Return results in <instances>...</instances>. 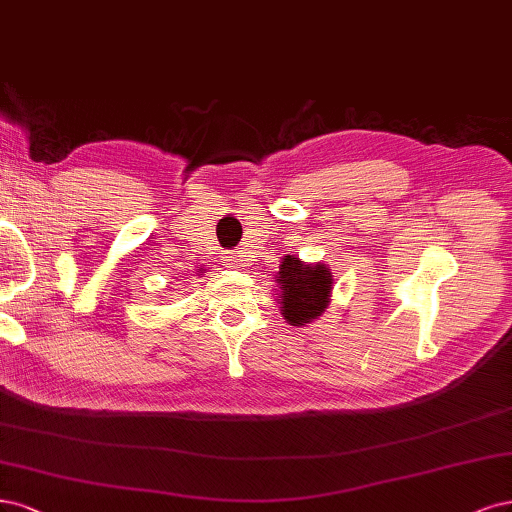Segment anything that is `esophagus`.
Segmentation results:
<instances>
[{"label":"esophagus","instance_id":"34e87169","mask_svg":"<svg viewBox=\"0 0 512 512\" xmlns=\"http://www.w3.org/2000/svg\"><path fill=\"white\" fill-rule=\"evenodd\" d=\"M225 263H227V268H240L242 266V259H240L238 253H234V255H227L225 257Z\"/></svg>","mask_w":512,"mask_h":512}]
</instances>
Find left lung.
I'll return each mask as SVG.
<instances>
[{
    "label": "left lung",
    "instance_id": "1",
    "mask_svg": "<svg viewBox=\"0 0 512 512\" xmlns=\"http://www.w3.org/2000/svg\"><path fill=\"white\" fill-rule=\"evenodd\" d=\"M276 302L289 325L302 327L319 319L332 302L334 276L325 263H308L285 255L276 272Z\"/></svg>",
    "mask_w": 512,
    "mask_h": 512
}]
</instances>
